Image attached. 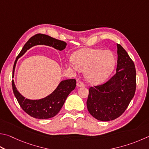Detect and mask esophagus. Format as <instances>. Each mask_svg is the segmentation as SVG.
I'll use <instances>...</instances> for the list:
<instances>
[{"instance_id": "34e87169", "label": "esophagus", "mask_w": 149, "mask_h": 149, "mask_svg": "<svg viewBox=\"0 0 149 149\" xmlns=\"http://www.w3.org/2000/svg\"><path fill=\"white\" fill-rule=\"evenodd\" d=\"M77 86L78 87H82V86H85V84H84L82 81H77Z\"/></svg>"}]
</instances>
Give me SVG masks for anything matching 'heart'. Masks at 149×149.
I'll use <instances>...</instances> for the list:
<instances>
[{"label": "heart", "instance_id": "b5f03b06", "mask_svg": "<svg viewBox=\"0 0 149 149\" xmlns=\"http://www.w3.org/2000/svg\"><path fill=\"white\" fill-rule=\"evenodd\" d=\"M74 68L85 71L88 82L98 84L104 82L111 74L116 64L112 51L100 49H84L75 52L72 56Z\"/></svg>", "mask_w": 149, "mask_h": 149}]
</instances>
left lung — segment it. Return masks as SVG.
Wrapping results in <instances>:
<instances>
[{
  "label": "left lung",
  "mask_w": 149,
  "mask_h": 149,
  "mask_svg": "<svg viewBox=\"0 0 149 149\" xmlns=\"http://www.w3.org/2000/svg\"><path fill=\"white\" fill-rule=\"evenodd\" d=\"M116 74L106 83L89 88L86 106L93 117L109 121L119 117L134 98L136 89V71L128 53L117 44Z\"/></svg>",
  "instance_id": "8db88e82"
}]
</instances>
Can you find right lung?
<instances>
[{
	"label": "right lung",
	"mask_w": 149,
	"mask_h": 149,
	"mask_svg": "<svg viewBox=\"0 0 149 149\" xmlns=\"http://www.w3.org/2000/svg\"><path fill=\"white\" fill-rule=\"evenodd\" d=\"M66 44L65 42L53 38L48 35L37 34L32 36L24 45L16 58L13 68V74H14L17 59L31 47L37 45H45L62 51L65 49ZM12 85L13 94L24 111L34 118L46 119L55 117L60 111L68 96L75 88L76 80L71 79L62 81L52 93L45 98L40 100L25 98L17 90L13 80L12 81Z\"/></svg>",
	"instance_id": "1"
}]
</instances>
